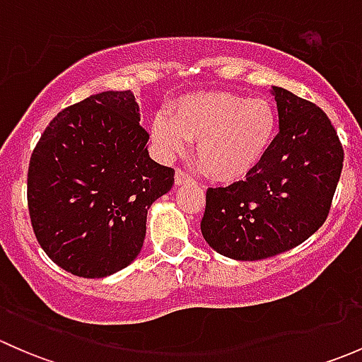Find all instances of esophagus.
Here are the masks:
<instances>
[{
    "label": "esophagus",
    "instance_id": "1",
    "mask_svg": "<svg viewBox=\"0 0 362 362\" xmlns=\"http://www.w3.org/2000/svg\"><path fill=\"white\" fill-rule=\"evenodd\" d=\"M192 182H194V178H192L187 171H184L182 168H177V171H175V184L185 185V184H192Z\"/></svg>",
    "mask_w": 362,
    "mask_h": 362
}]
</instances>
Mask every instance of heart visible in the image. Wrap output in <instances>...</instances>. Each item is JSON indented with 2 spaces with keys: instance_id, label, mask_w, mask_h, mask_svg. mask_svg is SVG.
<instances>
[{
  "instance_id": "b5f03b06",
  "label": "heart",
  "mask_w": 362,
  "mask_h": 362,
  "mask_svg": "<svg viewBox=\"0 0 362 362\" xmlns=\"http://www.w3.org/2000/svg\"><path fill=\"white\" fill-rule=\"evenodd\" d=\"M276 134V113L262 98L222 90L180 98L171 117L159 113L151 136L166 158L182 156L196 141V159L211 178L236 182L262 163Z\"/></svg>"
}]
</instances>
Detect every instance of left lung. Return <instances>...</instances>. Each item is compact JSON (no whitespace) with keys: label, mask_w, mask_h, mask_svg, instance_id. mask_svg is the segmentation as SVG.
<instances>
[{"label":"left lung","mask_w":362,"mask_h":362,"mask_svg":"<svg viewBox=\"0 0 362 362\" xmlns=\"http://www.w3.org/2000/svg\"><path fill=\"white\" fill-rule=\"evenodd\" d=\"M279 134L262 163L228 187H210L202 218L208 245L259 261L294 249L326 222L343 168V147L312 101L273 87Z\"/></svg>","instance_id":"obj_1"}]
</instances>
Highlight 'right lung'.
<instances>
[{
  "mask_svg": "<svg viewBox=\"0 0 362 362\" xmlns=\"http://www.w3.org/2000/svg\"><path fill=\"white\" fill-rule=\"evenodd\" d=\"M147 141L129 90L89 96L43 131L29 160V217L45 254L71 275L103 279L140 254L148 208L175 182Z\"/></svg>",
  "mask_w": 362,
  "mask_h": 362,
  "instance_id": "add662e5",
  "label": "right lung"
}]
</instances>
